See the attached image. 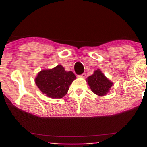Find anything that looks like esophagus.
Instances as JSON below:
<instances>
[{"label": "esophagus", "mask_w": 147, "mask_h": 147, "mask_svg": "<svg viewBox=\"0 0 147 147\" xmlns=\"http://www.w3.org/2000/svg\"><path fill=\"white\" fill-rule=\"evenodd\" d=\"M80 77H82V78H85V76H86V74H85V73H83L82 74H81L80 75Z\"/></svg>", "instance_id": "34e87169"}]
</instances>
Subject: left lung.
<instances>
[{"label": "left lung", "mask_w": 147, "mask_h": 147, "mask_svg": "<svg viewBox=\"0 0 147 147\" xmlns=\"http://www.w3.org/2000/svg\"><path fill=\"white\" fill-rule=\"evenodd\" d=\"M87 82L92 92L100 96L107 95L113 85V82L107 79L99 69L96 70L91 76H88Z\"/></svg>", "instance_id": "1"}]
</instances>
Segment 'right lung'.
Returning <instances> with one entry per match:
<instances>
[{
  "instance_id": "add662e5",
  "label": "right lung",
  "mask_w": 147,
  "mask_h": 147,
  "mask_svg": "<svg viewBox=\"0 0 147 147\" xmlns=\"http://www.w3.org/2000/svg\"><path fill=\"white\" fill-rule=\"evenodd\" d=\"M76 76L72 71H65L60 65L51 69L40 71L35 83L40 91L51 98H61L67 94Z\"/></svg>"
}]
</instances>
